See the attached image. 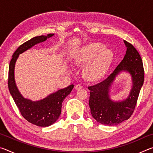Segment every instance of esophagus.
Listing matches in <instances>:
<instances>
[{
  "label": "esophagus",
  "instance_id": "esophagus-1",
  "mask_svg": "<svg viewBox=\"0 0 153 153\" xmlns=\"http://www.w3.org/2000/svg\"><path fill=\"white\" fill-rule=\"evenodd\" d=\"M82 88V86L81 84H77L76 85V86H75V89L76 90H79Z\"/></svg>",
  "mask_w": 153,
  "mask_h": 153
}]
</instances>
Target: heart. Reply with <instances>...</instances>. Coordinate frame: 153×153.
Returning a JSON list of instances; mask_svg holds the SVG:
<instances>
[{
  "mask_svg": "<svg viewBox=\"0 0 153 153\" xmlns=\"http://www.w3.org/2000/svg\"><path fill=\"white\" fill-rule=\"evenodd\" d=\"M113 60V53L99 42H93L84 46L78 56L82 63L89 62L84 74L88 79L98 80L105 76Z\"/></svg>",
  "mask_w": 153,
  "mask_h": 153,
  "instance_id": "obj_1",
  "label": "heart"
}]
</instances>
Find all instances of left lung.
Wrapping results in <instances>:
<instances>
[{"instance_id":"8db88e82","label":"left lung","mask_w":153,"mask_h":153,"mask_svg":"<svg viewBox=\"0 0 153 153\" xmlns=\"http://www.w3.org/2000/svg\"><path fill=\"white\" fill-rule=\"evenodd\" d=\"M123 42L127 51L121 63L107 78L94 86H88L90 112L93 118L103 125H118L131 117L144 83V73L141 56L132 45L126 40ZM121 71L128 72L131 75L133 87L129 97L125 100L113 102L109 96L110 87Z\"/></svg>"}]
</instances>
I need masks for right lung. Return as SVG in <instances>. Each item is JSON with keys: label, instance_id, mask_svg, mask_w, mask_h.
Returning a JSON list of instances; mask_svg holds the SVG:
<instances>
[{"label": "right lung", "instance_id": "right-lung-1", "mask_svg": "<svg viewBox=\"0 0 153 153\" xmlns=\"http://www.w3.org/2000/svg\"><path fill=\"white\" fill-rule=\"evenodd\" d=\"M53 35L54 33H48L47 36H36L22 44L13 55L9 67L8 87L15 104L25 120L40 127H48L58 120L61 113L62 102L67 96L70 94L74 86L71 84L65 88L48 95L44 99L32 101L23 97L17 89L14 76L15 65L20 54L38 43L45 42Z\"/></svg>", "mask_w": 153, "mask_h": 153}]
</instances>
